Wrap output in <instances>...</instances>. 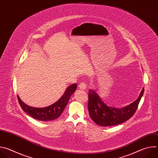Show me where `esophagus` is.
Instances as JSON below:
<instances>
[{
	"instance_id": "1",
	"label": "esophagus",
	"mask_w": 158,
	"mask_h": 158,
	"mask_svg": "<svg viewBox=\"0 0 158 158\" xmlns=\"http://www.w3.org/2000/svg\"><path fill=\"white\" fill-rule=\"evenodd\" d=\"M87 84H86L84 82H81V83L79 84V88L81 89H82V90L85 89L86 87H87Z\"/></svg>"
}]
</instances>
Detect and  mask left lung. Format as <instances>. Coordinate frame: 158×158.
I'll return each instance as SVG.
<instances>
[{
	"label": "left lung",
	"instance_id": "obj_1",
	"mask_svg": "<svg viewBox=\"0 0 158 158\" xmlns=\"http://www.w3.org/2000/svg\"><path fill=\"white\" fill-rule=\"evenodd\" d=\"M88 93V110L90 117L99 126H112L123 123L134 115L144 93V87L136 101L123 108L109 107L92 89H89Z\"/></svg>",
	"mask_w": 158,
	"mask_h": 158
}]
</instances>
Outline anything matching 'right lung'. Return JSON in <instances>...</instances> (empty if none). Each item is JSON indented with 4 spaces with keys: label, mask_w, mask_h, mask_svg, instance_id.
Returning a JSON list of instances; mask_svg holds the SVG:
<instances>
[{
    "label": "right lung",
    "mask_w": 158,
    "mask_h": 158,
    "mask_svg": "<svg viewBox=\"0 0 158 158\" xmlns=\"http://www.w3.org/2000/svg\"><path fill=\"white\" fill-rule=\"evenodd\" d=\"M76 84H72L67 87L65 93L59 101L46 107L36 108L29 106L22 102L17 96L18 101L21 108L31 117L41 121H52L58 118L61 115L71 95L76 91Z\"/></svg>",
    "instance_id": "1"
}]
</instances>
